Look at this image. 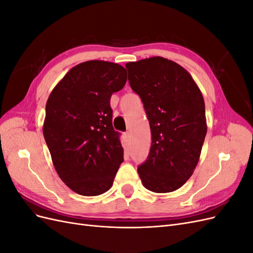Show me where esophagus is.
<instances>
[{"label":"esophagus","instance_id":"34e87169","mask_svg":"<svg viewBox=\"0 0 253 253\" xmlns=\"http://www.w3.org/2000/svg\"><path fill=\"white\" fill-rule=\"evenodd\" d=\"M125 137L126 139H129L131 138V132H128V131H126V133H125Z\"/></svg>","mask_w":253,"mask_h":253}]
</instances>
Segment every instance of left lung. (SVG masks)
<instances>
[{
    "instance_id": "8db88e82",
    "label": "left lung",
    "mask_w": 253,
    "mask_h": 253,
    "mask_svg": "<svg viewBox=\"0 0 253 253\" xmlns=\"http://www.w3.org/2000/svg\"><path fill=\"white\" fill-rule=\"evenodd\" d=\"M129 86L141 98L152 144L137 171L156 193L179 189L193 174L207 134L205 102L185 68L163 57L128 62Z\"/></svg>"
}]
</instances>
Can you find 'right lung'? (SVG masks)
Returning <instances> with one entry per match:
<instances>
[{"label":"right lung","mask_w":253,"mask_h":253,"mask_svg":"<svg viewBox=\"0 0 253 253\" xmlns=\"http://www.w3.org/2000/svg\"><path fill=\"white\" fill-rule=\"evenodd\" d=\"M126 82L124 66L91 60L73 67L48 97L44 138L59 177L80 195L110 190L124 162L110 101Z\"/></svg>","instance_id":"obj_1"}]
</instances>
